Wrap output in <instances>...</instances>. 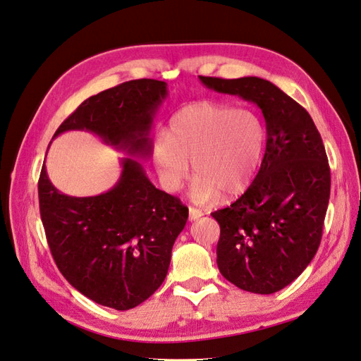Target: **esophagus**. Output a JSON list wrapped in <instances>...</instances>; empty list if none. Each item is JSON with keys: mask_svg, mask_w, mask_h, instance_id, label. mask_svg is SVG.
<instances>
[{"mask_svg": "<svg viewBox=\"0 0 361 361\" xmlns=\"http://www.w3.org/2000/svg\"><path fill=\"white\" fill-rule=\"evenodd\" d=\"M188 216H190V221L192 222V221H197V219H200L202 216H204V213H202L200 209H197V208H195V207H190Z\"/></svg>", "mask_w": 361, "mask_h": 361, "instance_id": "obj_1", "label": "esophagus"}]
</instances>
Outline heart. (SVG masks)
<instances>
[{
	"instance_id": "b5f03b06",
	"label": "heart",
	"mask_w": 361,
	"mask_h": 361,
	"mask_svg": "<svg viewBox=\"0 0 361 361\" xmlns=\"http://www.w3.org/2000/svg\"><path fill=\"white\" fill-rule=\"evenodd\" d=\"M267 145V127L247 107L199 102L179 110L169 133L157 135L153 162L164 185L178 190L188 174H196L190 196L197 204H211L221 192L235 196L256 176Z\"/></svg>"
}]
</instances>
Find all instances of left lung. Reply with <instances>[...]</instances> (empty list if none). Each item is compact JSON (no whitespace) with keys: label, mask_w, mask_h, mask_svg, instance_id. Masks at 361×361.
<instances>
[{"label":"left lung","mask_w":361,"mask_h":361,"mask_svg":"<svg viewBox=\"0 0 361 361\" xmlns=\"http://www.w3.org/2000/svg\"><path fill=\"white\" fill-rule=\"evenodd\" d=\"M199 78L211 90L254 102L265 118L267 150L256 179L211 216L221 225V274L243 291L277 293L302 274L322 240L331 192L322 136L310 113L267 79Z\"/></svg>","instance_id":"left-lung-1"}]
</instances>
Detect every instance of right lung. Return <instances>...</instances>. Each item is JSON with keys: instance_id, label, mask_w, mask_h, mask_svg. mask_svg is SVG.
<instances>
[{"instance_id": "1", "label": "right lung", "mask_w": 361, "mask_h": 361, "mask_svg": "<svg viewBox=\"0 0 361 361\" xmlns=\"http://www.w3.org/2000/svg\"><path fill=\"white\" fill-rule=\"evenodd\" d=\"M166 94V82L156 79L119 84L85 99L54 137L85 130L116 150L148 157L153 119ZM121 164L116 185L90 197L58 191L44 164L38 196L47 243L61 274L90 300L127 311L162 285L188 208L157 190L139 161L124 157Z\"/></svg>"}]
</instances>
